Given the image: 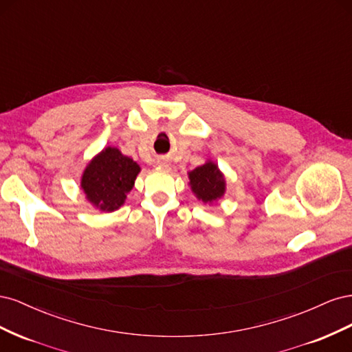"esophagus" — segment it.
Here are the masks:
<instances>
[{
	"instance_id": "obj_1",
	"label": "esophagus",
	"mask_w": 352,
	"mask_h": 352,
	"mask_svg": "<svg viewBox=\"0 0 352 352\" xmlns=\"http://www.w3.org/2000/svg\"><path fill=\"white\" fill-rule=\"evenodd\" d=\"M158 166H160V167H167L166 160H158Z\"/></svg>"
}]
</instances>
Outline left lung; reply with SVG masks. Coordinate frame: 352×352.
I'll use <instances>...</instances> for the list:
<instances>
[{
    "mask_svg": "<svg viewBox=\"0 0 352 352\" xmlns=\"http://www.w3.org/2000/svg\"><path fill=\"white\" fill-rule=\"evenodd\" d=\"M188 177L192 194L204 204L212 206L226 194L225 175L211 160L188 172Z\"/></svg>",
    "mask_w": 352,
    "mask_h": 352,
    "instance_id": "8db88e82",
    "label": "left lung"
}]
</instances>
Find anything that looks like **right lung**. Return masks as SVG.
Here are the masks:
<instances>
[{"label":"right lung","mask_w":352,"mask_h":352,"mask_svg":"<svg viewBox=\"0 0 352 352\" xmlns=\"http://www.w3.org/2000/svg\"><path fill=\"white\" fill-rule=\"evenodd\" d=\"M141 166L122 154L119 148L105 146L85 167L80 189L92 207L104 212L119 210L135 186Z\"/></svg>","instance_id":"1"}]
</instances>
